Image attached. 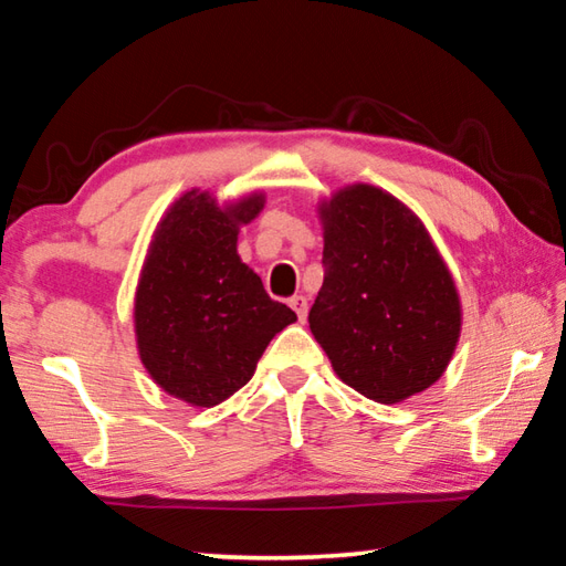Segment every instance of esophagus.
I'll list each match as a JSON object with an SVG mask.
<instances>
[{"label": "esophagus", "mask_w": 566, "mask_h": 566, "mask_svg": "<svg viewBox=\"0 0 566 566\" xmlns=\"http://www.w3.org/2000/svg\"><path fill=\"white\" fill-rule=\"evenodd\" d=\"M290 306H292V310L296 312V317H300V322H304V319H306V296H302V294H294L292 300H290Z\"/></svg>", "instance_id": "34e87169"}]
</instances>
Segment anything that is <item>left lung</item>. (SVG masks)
I'll return each instance as SVG.
<instances>
[{
    "mask_svg": "<svg viewBox=\"0 0 566 566\" xmlns=\"http://www.w3.org/2000/svg\"><path fill=\"white\" fill-rule=\"evenodd\" d=\"M324 282L310 329L337 377L397 405L444 375L462 304L432 237L409 207L371 185L319 205Z\"/></svg>",
    "mask_w": 566,
    "mask_h": 566,
    "instance_id": "obj_1",
    "label": "left lung"
}]
</instances>
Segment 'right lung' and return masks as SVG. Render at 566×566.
Returning <instances> with one entry per match:
<instances>
[{
	"mask_svg": "<svg viewBox=\"0 0 566 566\" xmlns=\"http://www.w3.org/2000/svg\"><path fill=\"white\" fill-rule=\"evenodd\" d=\"M262 207L256 191L219 207L209 191L191 189L151 237L134 294L139 359L191 407H214L242 389L274 334L296 322L237 254L239 224Z\"/></svg>",
	"mask_w": 566,
	"mask_h": 566,
	"instance_id": "1",
	"label": "right lung"
}]
</instances>
